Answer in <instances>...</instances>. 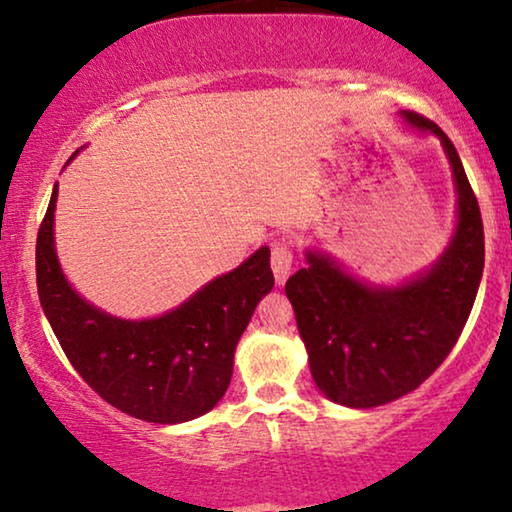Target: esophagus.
<instances>
[{
	"label": "esophagus",
	"instance_id": "obj_1",
	"mask_svg": "<svg viewBox=\"0 0 512 512\" xmlns=\"http://www.w3.org/2000/svg\"><path fill=\"white\" fill-rule=\"evenodd\" d=\"M270 263H272V272H275L277 284H284L286 277L291 275V268H293L291 244L286 242V240H275V242H272Z\"/></svg>",
	"mask_w": 512,
	"mask_h": 512
}]
</instances>
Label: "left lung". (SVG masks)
I'll return each mask as SVG.
<instances>
[{
  "mask_svg": "<svg viewBox=\"0 0 512 512\" xmlns=\"http://www.w3.org/2000/svg\"><path fill=\"white\" fill-rule=\"evenodd\" d=\"M443 144L457 186V228L429 270L398 286L361 282L321 251L289 277L296 324L317 387L347 408H377L415 391L447 359L464 331L485 268V230L450 137L429 118L401 111Z\"/></svg>",
  "mask_w": 512,
  "mask_h": 512,
  "instance_id": "obj_1",
  "label": "left lung"
}]
</instances>
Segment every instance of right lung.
<instances>
[{
    "label": "right lung",
    "mask_w": 512,
    "mask_h": 512,
    "mask_svg": "<svg viewBox=\"0 0 512 512\" xmlns=\"http://www.w3.org/2000/svg\"><path fill=\"white\" fill-rule=\"evenodd\" d=\"M55 200L58 184L37 235V289L76 373L104 401L144 422L181 424L212 410L226 394L235 347L258 300L275 286L270 249L261 247L163 317H111L83 300L60 268Z\"/></svg>",
    "instance_id": "right-lung-1"
}]
</instances>
